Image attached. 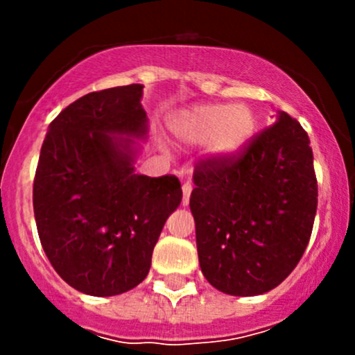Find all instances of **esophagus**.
Here are the masks:
<instances>
[{
  "label": "esophagus",
  "mask_w": 355,
  "mask_h": 355,
  "mask_svg": "<svg viewBox=\"0 0 355 355\" xmlns=\"http://www.w3.org/2000/svg\"><path fill=\"white\" fill-rule=\"evenodd\" d=\"M191 192H192V185L189 184V182H185L184 185H182V204H184V206H187L189 204V199H191Z\"/></svg>",
  "instance_id": "obj_1"
}]
</instances>
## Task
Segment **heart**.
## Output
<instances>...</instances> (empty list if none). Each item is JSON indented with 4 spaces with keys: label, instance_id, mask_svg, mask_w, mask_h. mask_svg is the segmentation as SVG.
Returning <instances> with one entry per match:
<instances>
[{
    "label": "heart",
    "instance_id": "obj_1",
    "mask_svg": "<svg viewBox=\"0 0 355 355\" xmlns=\"http://www.w3.org/2000/svg\"><path fill=\"white\" fill-rule=\"evenodd\" d=\"M171 130L194 144H206L216 157H232L242 151L257 128L254 111L247 105H207L182 110L171 118Z\"/></svg>",
    "mask_w": 355,
    "mask_h": 355
}]
</instances>
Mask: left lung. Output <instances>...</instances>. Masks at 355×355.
I'll list each match as a JSON object with an SVG mask.
<instances>
[{"mask_svg":"<svg viewBox=\"0 0 355 355\" xmlns=\"http://www.w3.org/2000/svg\"><path fill=\"white\" fill-rule=\"evenodd\" d=\"M191 211L206 280L228 295L270 292L309 244L318 207L313 149L299 121L278 120L232 157H200Z\"/></svg>","mask_w":355,"mask_h":355,"instance_id":"8db88e82","label":"left lung"}]
</instances>
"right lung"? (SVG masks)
<instances>
[{
  "label": "right lung",
  "mask_w": 355,
  "mask_h": 355,
  "mask_svg": "<svg viewBox=\"0 0 355 355\" xmlns=\"http://www.w3.org/2000/svg\"><path fill=\"white\" fill-rule=\"evenodd\" d=\"M141 84L89 92L49 125L34 177L35 225L56 273L87 295L137 287L149 273L164 221L182 200L175 175L134 168L148 116Z\"/></svg>",
  "instance_id": "add662e5"
}]
</instances>
